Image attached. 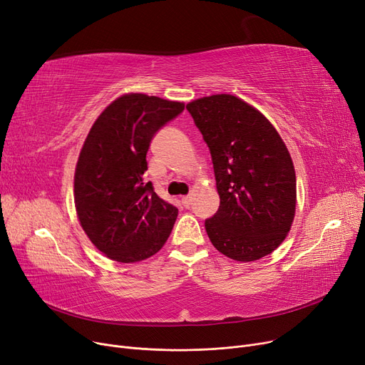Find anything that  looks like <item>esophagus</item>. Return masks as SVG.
I'll return each instance as SVG.
<instances>
[{"label": "esophagus", "instance_id": "obj_1", "mask_svg": "<svg viewBox=\"0 0 365 365\" xmlns=\"http://www.w3.org/2000/svg\"><path fill=\"white\" fill-rule=\"evenodd\" d=\"M182 204H183L185 207H189V205H190V197H189V195H187V197H183V198H182Z\"/></svg>", "mask_w": 365, "mask_h": 365}]
</instances>
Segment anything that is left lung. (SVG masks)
I'll return each mask as SVG.
<instances>
[{"label": "left lung", "mask_w": 365, "mask_h": 365, "mask_svg": "<svg viewBox=\"0 0 365 365\" xmlns=\"http://www.w3.org/2000/svg\"><path fill=\"white\" fill-rule=\"evenodd\" d=\"M212 155L217 212L205 231L217 250L238 262L271 255L296 212V175L289 150L263 115L232 94L186 105Z\"/></svg>", "instance_id": "obj_1"}]
</instances>
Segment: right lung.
<instances>
[{
  "mask_svg": "<svg viewBox=\"0 0 365 365\" xmlns=\"http://www.w3.org/2000/svg\"><path fill=\"white\" fill-rule=\"evenodd\" d=\"M185 109L142 93L124 94L96 120L73 179L76 215L90 241L109 259L133 263L160 252L179 210L145 182L153 136Z\"/></svg>",
  "mask_w": 365,
  "mask_h": 365,
  "instance_id": "right-lung-1",
  "label": "right lung"
}]
</instances>
